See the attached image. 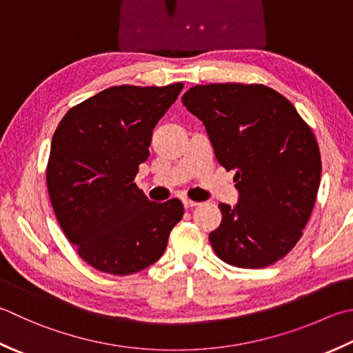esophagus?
Returning <instances> with one entry per match:
<instances>
[{
	"instance_id": "1",
	"label": "esophagus",
	"mask_w": 353,
	"mask_h": 353,
	"mask_svg": "<svg viewBox=\"0 0 353 353\" xmlns=\"http://www.w3.org/2000/svg\"><path fill=\"white\" fill-rule=\"evenodd\" d=\"M199 202H196V200H191V199H183V206L185 208H194V206H197Z\"/></svg>"
}]
</instances>
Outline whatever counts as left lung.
Listing matches in <instances>:
<instances>
[{"instance_id": "8db88e82", "label": "left lung", "mask_w": 353, "mask_h": 353, "mask_svg": "<svg viewBox=\"0 0 353 353\" xmlns=\"http://www.w3.org/2000/svg\"><path fill=\"white\" fill-rule=\"evenodd\" d=\"M182 102L203 122L219 163L236 170L239 203L219 205L214 252L237 268L275 263L301 239L315 205L321 156L312 130L263 84L196 85Z\"/></svg>"}]
</instances>
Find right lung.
Wrapping results in <instances>:
<instances>
[{
	"label": "right lung",
	"mask_w": 353,
	"mask_h": 353,
	"mask_svg": "<svg viewBox=\"0 0 353 353\" xmlns=\"http://www.w3.org/2000/svg\"><path fill=\"white\" fill-rule=\"evenodd\" d=\"M182 88H105L68 110L54 131L46 170L54 216L79 257L101 272L153 265L183 217L181 200L151 202L134 183L156 123Z\"/></svg>",
	"instance_id": "right-lung-1"
}]
</instances>
